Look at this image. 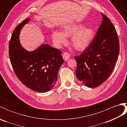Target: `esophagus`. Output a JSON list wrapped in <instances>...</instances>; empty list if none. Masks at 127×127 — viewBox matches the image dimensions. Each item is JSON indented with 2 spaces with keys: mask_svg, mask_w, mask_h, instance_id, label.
<instances>
[{
  "mask_svg": "<svg viewBox=\"0 0 127 127\" xmlns=\"http://www.w3.org/2000/svg\"><path fill=\"white\" fill-rule=\"evenodd\" d=\"M62 56H63V58L65 61H68L70 58V54L68 52H64Z\"/></svg>",
  "mask_w": 127,
  "mask_h": 127,
  "instance_id": "esophagus-1",
  "label": "esophagus"
}]
</instances>
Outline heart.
<instances>
[{
	"label": "heart",
	"mask_w": 127,
	"mask_h": 127,
	"mask_svg": "<svg viewBox=\"0 0 127 127\" xmlns=\"http://www.w3.org/2000/svg\"><path fill=\"white\" fill-rule=\"evenodd\" d=\"M94 32L91 27H83L81 24H68L63 27L62 32L55 31L51 34L53 41L57 47L66 42V37L71 36V44L78 50L87 48L93 39Z\"/></svg>",
	"instance_id": "heart-1"
}]
</instances>
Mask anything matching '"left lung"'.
Wrapping results in <instances>:
<instances>
[{"instance_id":"1","label":"left lung","mask_w":127,"mask_h":127,"mask_svg":"<svg viewBox=\"0 0 127 127\" xmlns=\"http://www.w3.org/2000/svg\"><path fill=\"white\" fill-rule=\"evenodd\" d=\"M102 21L90 46L79 56L76 76L88 87H96L106 81L114 70L120 51L119 40L110 19L101 13Z\"/></svg>"}]
</instances>
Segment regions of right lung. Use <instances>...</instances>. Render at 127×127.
<instances>
[{"label":"right lung","instance_id":"obj_1","mask_svg":"<svg viewBox=\"0 0 127 127\" xmlns=\"http://www.w3.org/2000/svg\"><path fill=\"white\" fill-rule=\"evenodd\" d=\"M29 21L26 18L13 31L9 45L11 64L18 79L26 87L38 92H46L55 85L64 60L60 50L47 44L31 52L22 47L19 35Z\"/></svg>","mask_w":127,"mask_h":127}]
</instances>
